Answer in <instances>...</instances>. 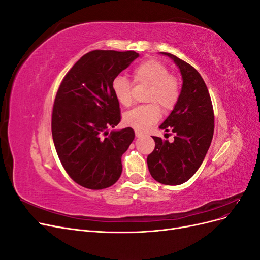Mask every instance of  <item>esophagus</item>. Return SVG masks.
Returning <instances> with one entry per match:
<instances>
[{
	"label": "esophagus",
	"mask_w": 260,
	"mask_h": 260,
	"mask_svg": "<svg viewBox=\"0 0 260 260\" xmlns=\"http://www.w3.org/2000/svg\"><path fill=\"white\" fill-rule=\"evenodd\" d=\"M142 136H144L143 132H141V131H139V130H136V137H137V138H140V137H142Z\"/></svg>",
	"instance_id": "obj_1"
}]
</instances>
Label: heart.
Listing matches in <instances>:
<instances>
[{"label":"heart","mask_w":260,"mask_h":260,"mask_svg":"<svg viewBox=\"0 0 260 260\" xmlns=\"http://www.w3.org/2000/svg\"><path fill=\"white\" fill-rule=\"evenodd\" d=\"M133 79L137 83L151 85L146 96V101L151 103L135 107L125 113L123 122L137 130H146L159 120L160 106L165 112L175 107L180 96V85L176 78L170 75L168 67L155 59H148L138 65L133 70ZM112 91L120 105H131V83L127 77L116 76L112 81Z\"/></svg>","instance_id":"1"}]
</instances>
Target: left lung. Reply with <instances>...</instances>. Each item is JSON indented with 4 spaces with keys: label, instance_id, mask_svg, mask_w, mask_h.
<instances>
[{
    "label": "left lung",
    "instance_id": "1",
    "mask_svg": "<svg viewBox=\"0 0 260 260\" xmlns=\"http://www.w3.org/2000/svg\"><path fill=\"white\" fill-rule=\"evenodd\" d=\"M182 77L180 96L159 129L175 133L174 142L153 137L154 151L147 156L149 174L157 182L182 184L191 179L207 154L214 136V109L208 89L198 70L170 53Z\"/></svg>",
    "mask_w": 260,
    "mask_h": 260
}]
</instances>
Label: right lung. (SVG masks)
Masks as SVG:
<instances>
[{
    "label": "right lung",
    "instance_id": "right-lung-1",
    "mask_svg": "<svg viewBox=\"0 0 260 260\" xmlns=\"http://www.w3.org/2000/svg\"><path fill=\"white\" fill-rule=\"evenodd\" d=\"M138 57L133 51L89 52L59 85L52 114L54 145L69 177L83 187L102 190L121 175V156L135 139V131L108 132L120 122L112 81Z\"/></svg>",
    "mask_w": 260,
    "mask_h": 260
}]
</instances>
